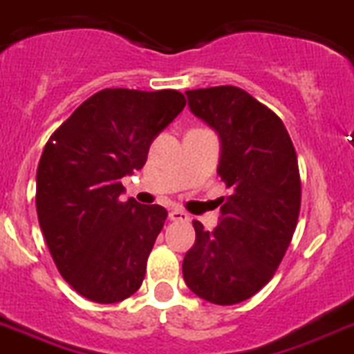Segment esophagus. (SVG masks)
<instances>
[{
    "mask_svg": "<svg viewBox=\"0 0 354 354\" xmlns=\"http://www.w3.org/2000/svg\"><path fill=\"white\" fill-rule=\"evenodd\" d=\"M168 216H170L171 222H188L189 220V214L184 213L183 209H171Z\"/></svg>",
    "mask_w": 354,
    "mask_h": 354,
    "instance_id": "34e87169",
    "label": "esophagus"
}]
</instances>
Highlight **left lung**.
<instances>
[{
    "mask_svg": "<svg viewBox=\"0 0 354 354\" xmlns=\"http://www.w3.org/2000/svg\"><path fill=\"white\" fill-rule=\"evenodd\" d=\"M186 96L192 113L218 132V175L232 193L213 231L193 222L197 238L183 276L195 295L229 306L267 285L292 241L301 209L297 153L281 118L247 91L216 86Z\"/></svg>",
    "mask_w": 354,
    "mask_h": 354,
    "instance_id": "obj_1",
    "label": "left lung"
}]
</instances>
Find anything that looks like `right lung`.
<instances>
[{"instance_id": "right-lung-1", "label": "right lung", "mask_w": 354, "mask_h": 354, "mask_svg": "<svg viewBox=\"0 0 354 354\" xmlns=\"http://www.w3.org/2000/svg\"><path fill=\"white\" fill-rule=\"evenodd\" d=\"M184 105L175 89L98 91L42 150L39 225L60 276L82 297L111 304L140 290L168 213L122 202V177L143 168L150 143Z\"/></svg>"}]
</instances>
